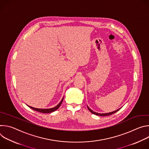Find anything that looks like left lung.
Returning <instances> with one entry per match:
<instances>
[{
	"mask_svg": "<svg viewBox=\"0 0 149 149\" xmlns=\"http://www.w3.org/2000/svg\"><path fill=\"white\" fill-rule=\"evenodd\" d=\"M87 107H88V109L89 110V111H90L91 113H92L93 114H95V115L100 116H107L111 115V114H113L116 113L117 111H118L121 109V108H120V109H118V110H116V111H112V112H110V113H98L94 112V111H93L92 110H91V109L88 107V106H87Z\"/></svg>",
	"mask_w": 149,
	"mask_h": 149,
	"instance_id": "obj_1",
	"label": "left lung"
}]
</instances>
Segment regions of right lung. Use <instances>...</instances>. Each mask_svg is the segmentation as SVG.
<instances>
[{"label":"right lung","instance_id":"1","mask_svg":"<svg viewBox=\"0 0 149 149\" xmlns=\"http://www.w3.org/2000/svg\"><path fill=\"white\" fill-rule=\"evenodd\" d=\"M63 100V98H62L61 101L59 102V103L57 105H56L55 107H53V108H51V109H37V108L32 107H31V106H29V105H27L29 107H30L31 109H33V110H35V111H36L40 112V113H52V112L56 111L57 109H59V107H60L61 104Z\"/></svg>","mask_w":149,"mask_h":149}]
</instances>
